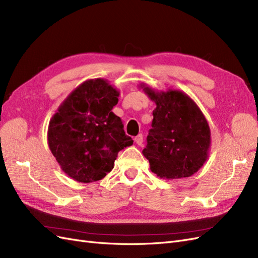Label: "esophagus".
Returning a JSON list of instances; mask_svg holds the SVG:
<instances>
[{
    "mask_svg": "<svg viewBox=\"0 0 258 258\" xmlns=\"http://www.w3.org/2000/svg\"><path fill=\"white\" fill-rule=\"evenodd\" d=\"M135 142H136L138 145H142V143H143V136H142V135H138V136L135 138Z\"/></svg>",
    "mask_w": 258,
    "mask_h": 258,
    "instance_id": "obj_1",
    "label": "esophagus"
}]
</instances>
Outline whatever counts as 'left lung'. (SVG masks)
<instances>
[{"instance_id":"8db88e82","label":"left lung","mask_w":258,"mask_h":258,"mask_svg":"<svg viewBox=\"0 0 258 258\" xmlns=\"http://www.w3.org/2000/svg\"><path fill=\"white\" fill-rule=\"evenodd\" d=\"M142 88L156 103L152 129L142 152L152 172L167 179L196 173L208 159L211 144L205 115L183 91L157 92L145 85Z\"/></svg>"}]
</instances>
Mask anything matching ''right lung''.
<instances>
[{"mask_svg": "<svg viewBox=\"0 0 258 258\" xmlns=\"http://www.w3.org/2000/svg\"><path fill=\"white\" fill-rule=\"evenodd\" d=\"M118 96L103 79L86 81L51 117L49 148L64 173L77 182L102 179L114 168L118 152L134 143L112 112Z\"/></svg>", "mask_w": 258, "mask_h": 258, "instance_id": "1", "label": "right lung"}]
</instances>
